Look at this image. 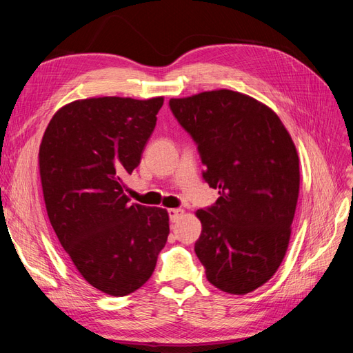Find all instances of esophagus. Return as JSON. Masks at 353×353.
Returning a JSON list of instances; mask_svg holds the SVG:
<instances>
[{
	"instance_id": "34e87169",
	"label": "esophagus",
	"mask_w": 353,
	"mask_h": 353,
	"mask_svg": "<svg viewBox=\"0 0 353 353\" xmlns=\"http://www.w3.org/2000/svg\"><path fill=\"white\" fill-rule=\"evenodd\" d=\"M168 213H169V219H170V222H176L181 216H183L184 210H183V209H169V210H168Z\"/></svg>"
}]
</instances>
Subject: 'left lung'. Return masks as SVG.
Masks as SVG:
<instances>
[{
  "label": "left lung",
  "mask_w": 353,
  "mask_h": 353,
  "mask_svg": "<svg viewBox=\"0 0 353 353\" xmlns=\"http://www.w3.org/2000/svg\"><path fill=\"white\" fill-rule=\"evenodd\" d=\"M169 108L197 144L203 179L219 190L196 213L206 279L222 292L250 293L279 270L290 240L301 183L292 137L270 108L236 91L170 99Z\"/></svg>",
  "instance_id": "8db88e82"
}]
</instances>
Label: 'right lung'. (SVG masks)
Segmentation results:
<instances>
[{
	"label": "right lung",
	"instance_id": "1",
	"mask_svg": "<svg viewBox=\"0 0 353 353\" xmlns=\"http://www.w3.org/2000/svg\"><path fill=\"white\" fill-rule=\"evenodd\" d=\"M163 97L73 101L50 121L39 174L52 230L92 287L122 297L154 268L169 234L162 208L131 203L122 178L140 165Z\"/></svg>",
	"mask_w": 353,
	"mask_h": 353
}]
</instances>
